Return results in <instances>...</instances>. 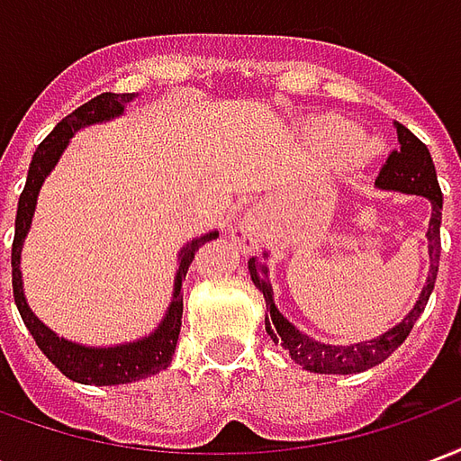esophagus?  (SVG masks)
<instances>
[{
  "label": "esophagus",
  "instance_id": "obj_1",
  "mask_svg": "<svg viewBox=\"0 0 461 461\" xmlns=\"http://www.w3.org/2000/svg\"><path fill=\"white\" fill-rule=\"evenodd\" d=\"M267 241V227L257 220H244L240 227V244L247 251L259 249L261 244Z\"/></svg>",
  "mask_w": 461,
  "mask_h": 461
}]
</instances>
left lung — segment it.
Wrapping results in <instances>:
<instances>
[{"instance_id":"1","label":"left lung","mask_w":461,"mask_h":461,"mask_svg":"<svg viewBox=\"0 0 461 461\" xmlns=\"http://www.w3.org/2000/svg\"><path fill=\"white\" fill-rule=\"evenodd\" d=\"M377 187L383 190H400L407 194H422L432 202V220H429V230H427V240H429V259H432V269H429V279L427 286L422 289V296L415 303V309L407 313L402 323H397L395 329L383 333L380 339L363 340L356 346H326L319 340L309 339L306 333H301L296 326H291L289 321L284 319L279 309L274 306L271 299V286L267 281V267L259 257L249 259V274L254 286L264 294L267 299V333H269L274 343L289 350V356L303 366L311 373H326V375H348V373H363L367 367L383 363L390 353H395L397 348L405 343L410 330L420 319V313L425 311L429 294L435 289L437 269H439V221H442V190L437 182L435 162L432 155L427 150V145L412 132L407 131L405 125L397 122V148L387 155L385 165L380 167L375 177Z\"/></svg>"}]
</instances>
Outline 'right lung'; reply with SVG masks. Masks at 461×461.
Returning <instances> with one entry per match:
<instances>
[{
	"mask_svg": "<svg viewBox=\"0 0 461 461\" xmlns=\"http://www.w3.org/2000/svg\"><path fill=\"white\" fill-rule=\"evenodd\" d=\"M135 95L132 94H101L91 98L88 104L76 108L74 113L66 115L64 121L56 125L54 131L49 132L44 142L36 148L32 165H29V175H26V185L22 194H19V207H16V221H14V241H12V289H14L16 309L22 313V321L34 336L36 346L41 348L51 363H54L66 377H71L76 383H86V385H121V383H132V380H142V377L155 375L165 367L170 366L172 353L177 346L182 329V281L187 276L194 254L204 247L207 241L217 237V231H210L200 240L190 241L180 254V271L175 279V296H172L170 311L160 323V329L155 330L148 339L131 343V346L118 348H84L68 343V340L59 339L51 330L46 329L41 321L36 319L29 311L24 301V291H22V271H19V254H22V241H24L32 217H34L36 194L39 187L44 185V177L51 172L59 155L64 152L68 145V138L74 135L78 128L91 125V122H101L122 113L125 104H131Z\"/></svg>",
	"mask_w": 461,
	"mask_h": 461,
	"instance_id": "obj_1",
	"label": "right lung"
}]
</instances>
